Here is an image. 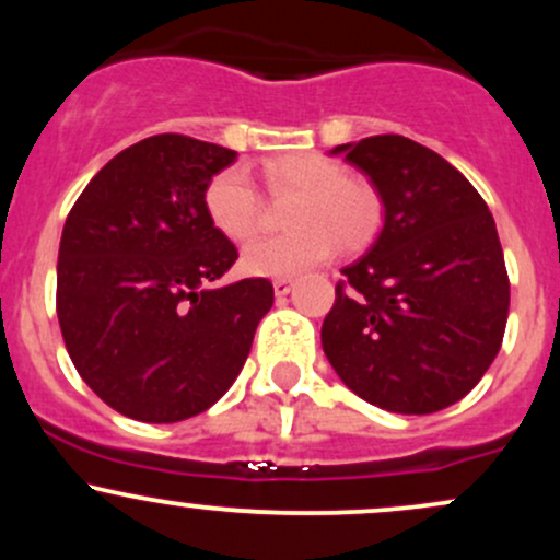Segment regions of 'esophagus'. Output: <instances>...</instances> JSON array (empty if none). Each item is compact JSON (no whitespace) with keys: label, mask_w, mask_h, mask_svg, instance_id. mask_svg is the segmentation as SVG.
Here are the masks:
<instances>
[{"label":"esophagus","mask_w":560,"mask_h":560,"mask_svg":"<svg viewBox=\"0 0 560 560\" xmlns=\"http://www.w3.org/2000/svg\"><path fill=\"white\" fill-rule=\"evenodd\" d=\"M292 287H294V279H276L273 281V292H276V298H287L289 292H292Z\"/></svg>","instance_id":"obj_1"}]
</instances>
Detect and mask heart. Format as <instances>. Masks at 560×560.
<instances>
[{"label":"heart","instance_id":"heart-1","mask_svg":"<svg viewBox=\"0 0 560 560\" xmlns=\"http://www.w3.org/2000/svg\"><path fill=\"white\" fill-rule=\"evenodd\" d=\"M262 178L273 195H298L289 210V226L294 231L247 244L242 255L247 273L289 279L329 260L337 244L347 253L365 247L382 226V199L374 186L352 178L337 160L292 152L266 160ZM202 205L213 229L231 242L249 240L260 229V195L236 165L210 178Z\"/></svg>","mask_w":560,"mask_h":560}]
</instances>
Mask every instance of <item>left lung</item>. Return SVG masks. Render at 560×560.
Wrapping results in <instances>:
<instances>
[{"label":"left lung","mask_w":560,"mask_h":560,"mask_svg":"<svg viewBox=\"0 0 560 560\" xmlns=\"http://www.w3.org/2000/svg\"><path fill=\"white\" fill-rule=\"evenodd\" d=\"M384 202L374 247L342 268L320 345L365 402L423 416L458 402L500 352L511 305L494 218L458 168L400 133L334 147Z\"/></svg>","instance_id":"1"}]
</instances>
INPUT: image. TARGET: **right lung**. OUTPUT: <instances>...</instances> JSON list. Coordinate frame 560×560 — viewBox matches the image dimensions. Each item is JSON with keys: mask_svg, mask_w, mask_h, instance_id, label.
Here are the masks:
<instances>
[{"mask_svg": "<svg viewBox=\"0 0 560 560\" xmlns=\"http://www.w3.org/2000/svg\"><path fill=\"white\" fill-rule=\"evenodd\" d=\"M234 150L158 133L118 152L70 208L57 255V318L83 382L110 408L176 423L240 376L268 279L210 284L240 258L205 215V186Z\"/></svg>", "mask_w": 560, "mask_h": 560, "instance_id": "obj_1", "label": "right lung"}]
</instances>
